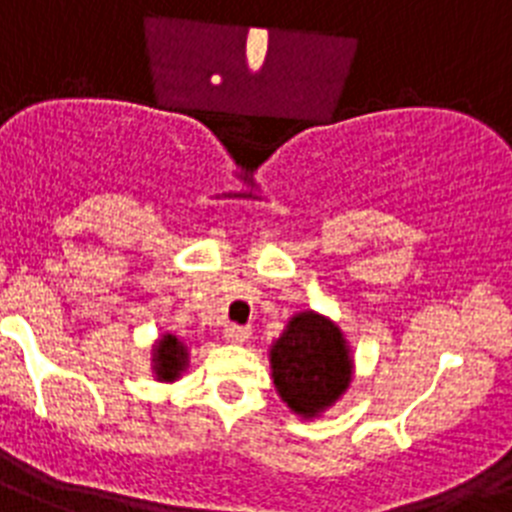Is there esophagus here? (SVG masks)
<instances>
[{
  "mask_svg": "<svg viewBox=\"0 0 512 512\" xmlns=\"http://www.w3.org/2000/svg\"><path fill=\"white\" fill-rule=\"evenodd\" d=\"M223 333L230 343H246L248 338H251V328H248V325H238V323H228L225 325Z\"/></svg>",
  "mask_w": 512,
  "mask_h": 512,
  "instance_id": "obj_1",
  "label": "esophagus"
}]
</instances>
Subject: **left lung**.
Instances as JSON below:
<instances>
[{"mask_svg": "<svg viewBox=\"0 0 512 512\" xmlns=\"http://www.w3.org/2000/svg\"><path fill=\"white\" fill-rule=\"evenodd\" d=\"M271 377L292 413L315 418L351 384L354 359L333 320L318 312H297L282 336L271 343Z\"/></svg>", "mask_w": 512, "mask_h": 512, "instance_id": "1", "label": "left lung"}]
</instances>
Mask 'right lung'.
I'll list each match as a JSON object with an SVG mask.
<instances>
[{"label": "right lung", "mask_w": 512, "mask_h": 512, "mask_svg": "<svg viewBox=\"0 0 512 512\" xmlns=\"http://www.w3.org/2000/svg\"><path fill=\"white\" fill-rule=\"evenodd\" d=\"M189 351L182 341L171 333L161 336L156 351H153V374H156L161 382H174L179 379V374L187 369Z\"/></svg>", "instance_id": "right-lung-1"}]
</instances>
